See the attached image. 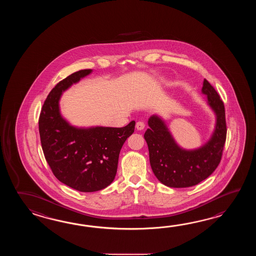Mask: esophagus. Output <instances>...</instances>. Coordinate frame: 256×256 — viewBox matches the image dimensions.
Returning <instances> with one entry per match:
<instances>
[{"label": "esophagus", "mask_w": 256, "mask_h": 256, "mask_svg": "<svg viewBox=\"0 0 256 256\" xmlns=\"http://www.w3.org/2000/svg\"><path fill=\"white\" fill-rule=\"evenodd\" d=\"M144 126H144V124L142 122H136V129L138 130H144Z\"/></svg>", "instance_id": "esophagus-1"}]
</instances>
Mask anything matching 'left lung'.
Masks as SVG:
<instances>
[{"instance_id": "obj_1", "label": "left lung", "mask_w": 256, "mask_h": 256, "mask_svg": "<svg viewBox=\"0 0 256 256\" xmlns=\"http://www.w3.org/2000/svg\"><path fill=\"white\" fill-rule=\"evenodd\" d=\"M202 94L215 116L214 129L200 146L186 149L178 144L163 117L154 114L148 119L144 132L149 159L154 176L169 188H188L198 185L212 174L220 162L226 140L225 110L214 88L204 80Z\"/></svg>"}]
</instances>
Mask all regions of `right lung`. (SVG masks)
Here are the masks:
<instances>
[{
	"label": "right lung",
	"mask_w": 256,
	"mask_h": 256,
	"mask_svg": "<svg viewBox=\"0 0 256 256\" xmlns=\"http://www.w3.org/2000/svg\"><path fill=\"white\" fill-rule=\"evenodd\" d=\"M92 73L83 70L66 76L50 92L39 117L44 158L54 176L80 192L102 190L114 180L120 149L134 132L136 122L116 128L78 127L61 114L62 94Z\"/></svg>",
	"instance_id": "right-lung-1"
}]
</instances>
